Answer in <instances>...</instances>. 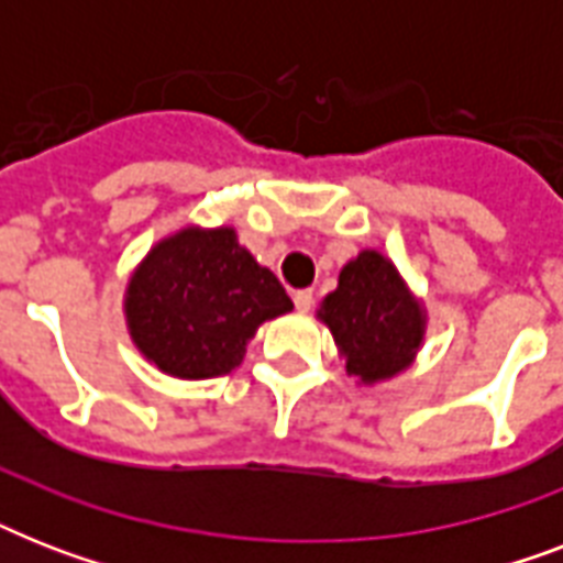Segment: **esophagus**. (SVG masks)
Returning a JSON list of instances; mask_svg holds the SVG:
<instances>
[{"mask_svg":"<svg viewBox=\"0 0 563 563\" xmlns=\"http://www.w3.org/2000/svg\"><path fill=\"white\" fill-rule=\"evenodd\" d=\"M291 298H295V307H298L300 312H309V309H312V303H316V298H312V291L309 289H298L295 295H291Z\"/></svg>","mask_w":563,"mask_h":563,"instance_id":"esophagus-1","label":"esophagus"}]
</instances>
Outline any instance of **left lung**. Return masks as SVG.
Here are the masks:
<instances>
[{
	"mask_svg": "<svg viewBox=\"0 0 563 563\" xmlns=\"http://www.w3.org/2000/svg\"><path fill=\"white\" fill-rule=\"evenodd\" d=\"M318 318L347 360V374L362 383H379L409 368L427 324L391 260L376 251H362L344 265Z\"/></svg>",
	"mask_w": 563,
	"mask_h": 563,
	"instance_id": "1",
	"label": "left lung"
}]
</instances>
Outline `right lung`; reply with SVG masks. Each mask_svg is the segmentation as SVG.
<instances>
[{"instance_id": "add662e5", "label": "right lung", "mask_w": 563, "mask_h": 563, "mask_svg": "<svg viewBox=\"0 0 563 563\" xmlns=\"http://www.w3.org/2000/svg\"><path fill=\"white\" fill-rule=\"evenodd\" d=\"M291 309L268 268L233 228H184L148 251L125 291L131 339L163 374H230L263 321Z\"/></svg>"}]
</instances>
